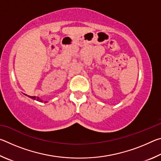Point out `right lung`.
<instances>
[{
    "mask_svg": "<svg viewBox=\"0 0 161 161\" xmlns=\"http://www.w3.org/2000/svg\"><path fill=\"white\" fill-rule=\"evenodd\" d=\"M30 98H31V99H34V100H37V101H38V102H43V100L42 99H40V98H39V97H31V96H28ZM47 102H45V103H46Z\"/></svg>",
    "mask_w": 161,
    "mask_h": 161,
    "instance_id": "obj_1",
    "label": "right lung"
}]
</instances>
